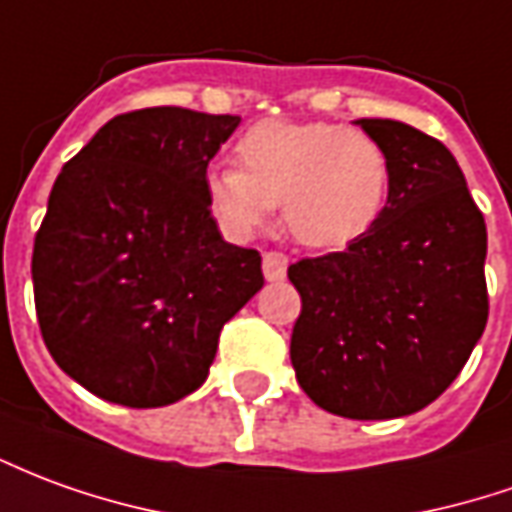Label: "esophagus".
Masks as SVG:
<instances>
[{
  "instance_id": "esophagus-1",
  "label": "esophagus",
  "mask_w": 512,
  "mask_h": 512,
  "mask_svg": "<svg viewBox=\"0 0 512 512\" xmlns=\"http://www.w3.org/2000/svg\"><path fill=\"white\" fill-rule=\"evenodd\" d=\"M263 274H266L268 282L282 280L288 274V255H282V252H266L263 255Z\"/></svg>"
}]
</instances>
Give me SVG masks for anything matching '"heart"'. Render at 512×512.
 Here are the masks:
<instances>
[{
    "label": "heart",
    "instance_id": "heart-1",
    "mask_svg": "<svg viewBox=\"0 0 512 512\" xmlns=\"http://www.w3.org/2000/svg\"><path fill=\"white\" fill-rule=\"evenodd\" d=\"M238 166L207 171L210 213L230 238H252L282 199V216L307 246L352 244L380 219L391 163L357 127L327 121H257L235 144Z\"/></svg>",
    "mask_w": 512,
    "mask_h": 512
}]
</instances>
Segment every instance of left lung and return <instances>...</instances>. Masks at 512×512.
I'll return each mask as SVG.
<instances>
[{"label": "left lung", "mask_w": 512, "mask_h": 512, "mask_svg": "<svg viewBox=\"0 0 512 512\" xmlns=\"http://www.w3.org/2000/svg\"><path fill=\"white\" fill-rule=\"evenodd\" d=\"M357 124L388 155V202L343 252L288 266L302 296L291 363L327 413L380 421L435 402L466 366L488 321V232L441 141L402 121Z\"/></svg>", "instance_id": "1"}]
</instances>
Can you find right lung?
Returning <instances> with one entry per match:
<instances>
[{"mask_svg": "<svg viewBox=\"0 0 512 512\" xmlns=\"http://www.w3.org/2000/svg\"><path fill=\"white\" fill-rule=\"evenodd\" d=\"M238 124L121 113L57 174L32 246L35 313L57 366L99 399L163 407L194 393L221 327L263 288L260 252L221 238L205 194Z\"/></svg>", "mask_w": 512, "mask_h": 512, "instance_id": "right-lung-1", "label": "right lung"}]
</instances>
